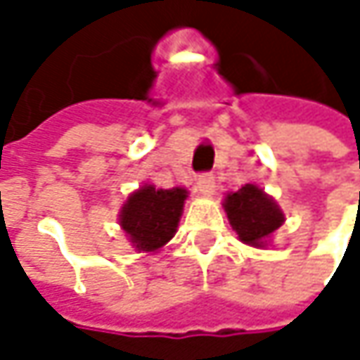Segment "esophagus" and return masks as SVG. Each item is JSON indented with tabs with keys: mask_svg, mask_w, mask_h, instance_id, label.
<instances>
[{
	"mask_svg": "<svg viewBox=\"0 0 360 360\" xmlns=\"http://www.w3.org/2000/svg\"><path fill=\"white\" fill-rule=\"evenodd\" d=\"M197 188L202 197H211L215 193V178L211 174H202L197 178Z\"/></svg>",
	"mask_w": 360,
	"mask_h": 360,
	"instance_id": "1",
	"label": "esophagus"
}]
</instances>
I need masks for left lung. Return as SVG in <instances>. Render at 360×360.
Segmentation results:
<instances>
[{
  "mask_svg": "<svg viewBox=\"0 0 360 360\" xmlns=\"http://www.w3.org/2000/svg\"><path fill=\"white\" fill-rule=\"evenodd\" d=\"M221 205L238 240L248 247H269L274 232L286 221L276 199L257 184H245L236 193H226Z\"/></svg>",
  "mask_w": 360,
  "mask_h": 360,
  "instance_id": "left-lung-1",
  "label": "left lung"
}]
</instances>
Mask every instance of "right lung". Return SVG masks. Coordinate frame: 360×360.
I'll return each instance as SVG.
<instances>
[{"label":"right lung","mask_w":360,"mask_h":360,"mask_svg":"<svg viewBox=\"0 0 360 360\" xmlns=\"http://www.w3.org/2000/svg\"><path fill=\"white\" fill-rule=\"evenodd\" d=\"M188 191L182 186L158 188L155 184H143L124 201L117 224L126 234V240L139 252H158L165 247L180 224Z\"/></svg>","instance_id":"add662e5"}]
</instances>
